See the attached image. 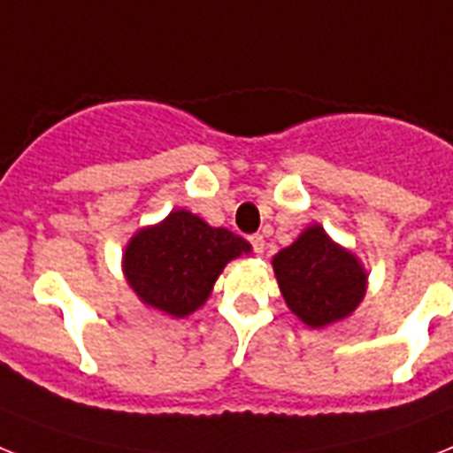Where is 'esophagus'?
<instances>
[{"mask_svg": "<svg viewBox=\"0 0 453 453\" xmlns=\"http://www.w3.org/2000/svg\"><path fill=\"white\" fill-rule=\"evenodd\" d=\"M249 244H251L253 253H263V249H265V237H263V234H260V233L249 234Z\"/></svg>", "mask_w": 453, "mask_h": 453, "instance_id": "esophagus-1", "label": "esophagus"}]
</instances>
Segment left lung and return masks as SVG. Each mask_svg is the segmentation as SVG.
Here are the masks:
<instances>
[{"label":"left lung","instance_id":"obj_1","mask_svg":"<svg viewBox=\"0 0 453 453\" xmlns=\"http://www.w3.org/2000/svg\"><path fill=\"white\" fill-rule=\"evenodd\" d=\"M272 265L286 304L311 328L349 316L365 296L367 277L356 256L333 244L321 226L307 227Z\"/></svg>","mask_w":453,"mask_h":453}]
</instances>
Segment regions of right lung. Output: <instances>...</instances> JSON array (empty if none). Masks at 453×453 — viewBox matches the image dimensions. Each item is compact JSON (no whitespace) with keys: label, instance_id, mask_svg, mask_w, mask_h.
Listing matches in <instances>:
<instances>
[{"label":"right lung","instance_id":"1","mask_svg":"<svg viewBox=\"0 0 453 453\" xmlns=\"http://www.w3.org/2000/svg\"><path fill=\"white\" fill-rule=\"evenodd\" d=\"M249 249L226 227L179 209L132 237L123 256L125 277L143 303L181 319L204 304L227 260Z\"/></svg>","mask_w":453,"mask_h":453}]
</instances>
